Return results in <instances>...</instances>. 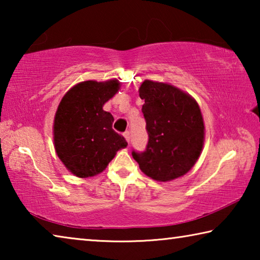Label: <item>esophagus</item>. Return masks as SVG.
Wrapping results in <instances>:
<instances>
[{
    "instance_id": "obj_1",
    "label": "esophagus",
    "mask_w": 260,
    "mask_h": 260,
    "mask_svg": "<svg viewBox=\"0 0 260 260\" xmlns=\"http://www.w3.org/2000/svg\"><path fill=\"white\" fill-rule=\"evenodd\" d=\"M124 136H125V139H126L127 142L129 143V139H131V134H129V132H128V131L125 132V133H124Z\"/></svg>"
}]
</instances>
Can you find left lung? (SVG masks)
<instances>
[{
    "instance_id": "8db88e82",
    "label": "left lung",
    "mask_w": 260,
    "mask_h": 260,
    "mask_svg": "<svg viewBox=\"0 0 260 260\" xmlns=\"http://www.w3.org/2000/svg\"><path fill=\"white\" fill-rule=\"evenodd\" d=\"M140 98L146 119V150L132 156L141 171L158 181L186 174L199 159L204 142V122L191 96L167 83L146 80Z\"/></svg>"
}]
</instances>
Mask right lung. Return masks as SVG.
<instances>
[{"mask_svg":"<svg viewBox=\"0 0 260 260\" xmlns=\"http://www.w3.org/2000/svg\"><path fill=\"white\" fill-rule=\"evenodd\" d=\"M118 89V80L80 82L58 105L54 121L55 149L67 169L79 178L101 173L116 152L127 147L124 136L112 129V114L103 110V104Z\"/></svg>","mask_w":260,"mask_h":260,"instance_id":"right-lung-1","label":"right lung"}]
</instances>
